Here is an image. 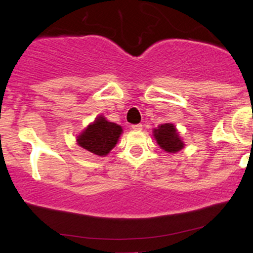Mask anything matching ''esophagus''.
Here are the masks:
<instances>
[{"mask_svg": "<svg viewBox=\"0 0 253 253\" xmlns=\"http://www.w3.org/2000/svg\"><path fill=\"white\" fill-rule=\"evenodd\" d=\"M143 128V125L142 124H137V125H132V129L134 131H140Z\"/></svg>", "mask_w": 253, "mask_h": 253, "instance_id": "obj_1", "label": "esophagus"}]
</instances>
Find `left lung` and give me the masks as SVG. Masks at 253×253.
<instances>
[{
  "instance_id": "left-lung-1",
  "label": "left lung",
  "mask_w": 253,
  "mask_h": 253,
  "mask_svg": "<svg viewBox=\"0 0 253 253\" xmlns=\"http://www.w3.org/2000/svg\"><path fill=\"white\" fill-rule=\"evenodd\" d=\"M154 137L156 142L167 153H177L184 147V143L180 139L179 133L175 129L174 125L164 124L154 129Z\"/></svg>"
}]
</instances>
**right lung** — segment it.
I'll return each instance as SVG.
<instances>
[{"label":"right lung","instance_id":"add662e5","mask_svg":"<svg viewBox=\"0 0 253 253\" xmlns=\"http://www.w3.org/2000/svg\"><path fill=\"white\" fill-rule=\"evenodd\" d=\"M121 133V126L108 121L104 116H98L79 135L78 144L94 155L105 156L115 147Z\"/></svg>","mask_w":253,"mask_h":253}]
</instances>
